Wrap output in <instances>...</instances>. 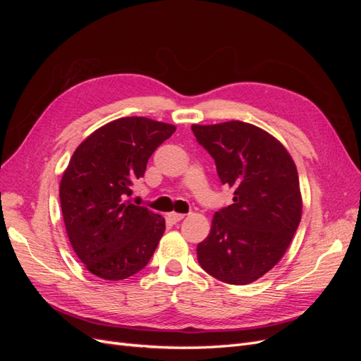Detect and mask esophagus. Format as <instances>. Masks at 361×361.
Listing matches in <instances>:
<instances>
[{"label": "esophagus", "mask_w": 361, "mask_h": 361, "mask_svg": "<svg viewBox=\"0 0 361 361\" xmlns=\"http://www.w3.org/2000/svg\"><path fill=\"white\" fill-rule=\"evenodd\" d=\"M167 216H169V220H170V221H173V223H178V221L183 220V218H185V214H179V212H170V214H167Z\"/></svg>", "instance_id": "1"}]
</instances>
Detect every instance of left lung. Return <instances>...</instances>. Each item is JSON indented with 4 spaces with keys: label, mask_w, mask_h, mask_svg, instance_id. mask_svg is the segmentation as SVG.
<instances>
[{
    "label": "left lung",
    "mask_w": 361,
    "mask_h": 361,
    "mask_svg": "<svg viewBox=\"0 0 361 361\" xmlns=\"http://www.w3.org/2000/svg\"><path fill=\"white\" fill-rule=\"evenodd\" d=\"M233 203L215 212L197 245L200 267L228 285H248L274 268L301 221L298 171L286 147L251 123L192 125Z\"/></svg>",
    "instance_id": "1"
}]
</instances>
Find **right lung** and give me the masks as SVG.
Masks as SVG:
<instances>
[{
  "mask_svg": "<svg viewBox=\"0 0 361 361\" xmlns=\"http://www.w3.org/2000/svg\"><path fill=\"white\" fill-rule=\"evenodd\" d=\"M174 130L147 117H122L96 129L73 152L60 182V203L71 245L92 274L123 280L154 256L166 220L126 197Z\"/></svg>",
  "mask_w": 361,
  "mask_h": 361,
  "instance_id": "1",
  "label": "right lung"
}]
</instances>
